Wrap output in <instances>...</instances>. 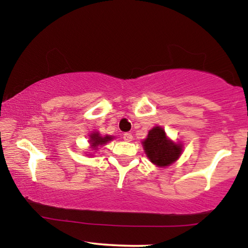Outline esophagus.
Listing matches in <instances>:
<instances>
[{
  "instance_id": "obj_1",
  "label": "esophagus",
  "mask_w": 248,
  "mask_h": 248,
  "mask_svg": "<svg viewBox=\"0 0 248 248\" xmlns=\"http://www.w3.org/2000/svg\"><path fill=\"white\" fill-rule=\"evenodd\" d=\"M123 139H124L125 141L130 142V141L133 140V135H132L131 133H124V135H123Z\"/></svg>"
}]
</instances>
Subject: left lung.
Segmentation results:
<instances>
[{
	"mask_svg": "<svg viewBox=\"0 0 248 248\" xmlns=\"http://www.w3.org/2000/svg\"><path fill=\"white\" fill-rule=\"evenodd\" d=\"M149 160L157 167L165 168L181 157L183 144L170 140L161 126H155L141 142Z\"/></svg>",
	"mask_w": 248,
	"mask_h": 248,
	"instance_id": "left-lung-1",
	"label": "left lung"
}]
</instances>
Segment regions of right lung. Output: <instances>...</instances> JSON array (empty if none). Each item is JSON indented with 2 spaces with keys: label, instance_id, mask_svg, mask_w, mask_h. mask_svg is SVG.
I'll use <instances>...</instances> for the list:
<instances>
[{
  "label": "right lung",
  "instance_id": "obj_1",
  "mask_svg": "<svg viewBox=\"0 0 248 248\" xmlns=\"http://www.w3.org/2000/svg\"><path fill=\"white\" fill-rule=\"evenodd\" d=\"M115 139V137H110V135H101L98 131H94L93 133H90L89 135V144L90 147L89 149H91L93 152L98 150V148L103 147L108 142Z\"/></svg>",
  "mask_w": 248,
  "mask_h": 248
}]
</instances>
